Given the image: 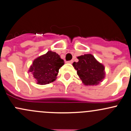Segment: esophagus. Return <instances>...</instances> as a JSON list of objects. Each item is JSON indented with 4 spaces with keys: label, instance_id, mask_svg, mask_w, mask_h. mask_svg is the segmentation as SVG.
Wrapping results in <instances>:
<instances>
[{
    "label": "esophagus",
    "instance_id": "34e87169",
    "mask_svg": "<svg viewBox=\"0 0 131 131\" xmlns=\"http://www.w3.org/2000/svg\"><path fill=\"white\" fill-rule=\"evenodd\" d=\"M73 62V60H70V61H67V63H72Z\"/></svg>",
    "mask_w": 131,
    "mask_h": 131
}]
</instances>
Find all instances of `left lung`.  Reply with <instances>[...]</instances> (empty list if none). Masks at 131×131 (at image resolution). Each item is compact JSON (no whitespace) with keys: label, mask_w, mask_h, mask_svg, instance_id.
Wrapping results in <instances>:
<instances>
[{"label":"left lung","mask_w":131,"mask_h":131,"mask_svg":"<svg viewBox=\"0 0 131 131\" xmlns=\"http://www.w3.org/2000/svg\"><path fill=\"white\" fill-rule=\"evenodd\" d=\"M78 62L73 65L77 71V75L86 85H98L105 77L104 67L96 60L94 56L86 54L78 56Z\"/></svg>","instance_id":"8db88e82"}]
</instances>
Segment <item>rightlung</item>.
Segmentation results:
<instances>
[{
  "mask_svg": "<svg viewBox=\"0 0 131 131\" xmlns=\"http://www.w3.org/2000/svg\"><path fill=\"white\" fill-rule=\"evenodd\" d=\"M63 64L64 60L57 53L49 51L35 59L29 71L32 73L37 83L46 85L56 80L59 69Z\"/></svg>",
  "mask_w": 131,
  "mask_h": 131,
  "instance_id": "add662e5",
  "label": "right lung"
}]
</instances>
